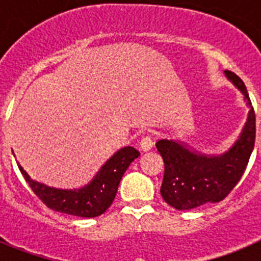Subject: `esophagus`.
Listing matches in <instances>:
<instances>
[{"label":"esophagus","mask_w":261,"mask_h":261,"mask_svg":"<svg viewBox=\"0 0 261 261\" xmlns=\"http://www.w3.org/2000/svg\"><path fill=\"white\" fill-rule=\"evenodd\" d=\"M153 138H151V136H144V137L141 138V141H140V149H141L142 151H149L153 147Z\"/></svg>","instance_id":"obj_1"}]
</instances>
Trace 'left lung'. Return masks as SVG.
<instances>
[{
  "mask_svg": "<svg viewBox=\"0 0 261 261\" xmlns=\"http://www.w3.org/2000/svg\"><path fill=\"white\" fill-rule=\"evenodd\" d=\"M225 74L241 90L250 107L241 136L229 150L221 155H206L174 140H159L155 144L165 162L161 195L177 211H188L225 199L241 180L253 150L256 119L247 89L235 73L225 70Z\"/></svg>",
  "mask_w": 261,
  "mask_h": 261,
  "instance_id": "1",
  "label": "left lung"
}]
</instances>
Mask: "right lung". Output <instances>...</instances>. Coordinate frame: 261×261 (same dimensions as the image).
<instances>
[{
    "mask_svg": "<svg viewBox=\"0 0 261 261\" xmlns=\"http://www.w3.org/2000/svg\"><path fill=\"white\" fill-rule=\"evenodd\" d=\"M138 155L140 153L132 146L120 149L100 167L93 180L78 190H59L48 187L32 180L19 163L18 167L30 188L48 208L60 213L91 218L100 216L110 208L124 172Z\"/></svg>",
    "mask_w": 261,
    "mask_h": 261,
    "instance_id": "obj_1",
    "label": "right lung"
}]
</instances>
